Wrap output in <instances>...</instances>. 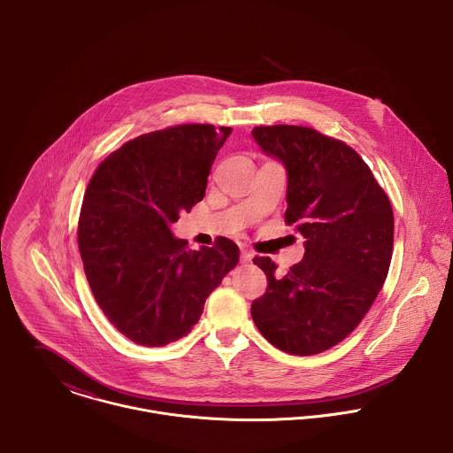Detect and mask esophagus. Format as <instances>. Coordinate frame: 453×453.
I'll return each instance as SVG.
<instances>
[{
  "label": "esophagus",
  "instance_id": "obj_1",
  "mask_svg": "<svg viewBox=\"0 0 453 453\" xmlns=\"http://www.w3.org/2000/svg\"><path fill=\"white\" fill-rule=\"evenodd\" d=\"M253 257H255V255H253L250 250H246V248L241 250V259H242V263H250V261L253 259Z\"/></svg>",
  "mask_w": 453,
  "mask_h": 453
}]
</instances>
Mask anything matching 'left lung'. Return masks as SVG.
<instances>
[{
	"instance_id": "8db88e82",
	"label": "left lung",
	"mask_w": 453,
	"mask_h": 453,
	"mask_svg": "<svg viewBox=\"0 0 453 453\" xmlns=\"http://www.w3.org/2000/svg\"><path fill=\"white\" fill-rule=\"evenodd\" d=\"M253 137L286 167L284 219L305 237V255L284 275L272 259H253L268 286L251 316L273 347L293 356L319 354L357 327L386 282L392 207L345 142L300 126H259Z\"/></svg>"
}]
</instances>
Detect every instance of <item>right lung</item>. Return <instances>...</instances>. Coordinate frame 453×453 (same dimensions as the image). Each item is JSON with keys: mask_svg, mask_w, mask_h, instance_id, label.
<instances>
[{"mask_svg": "<svg viewBox=\"0 0 453 453\" xmlns=\"http://www.w3.org/2000/svg\"><path fill=\"white\" fill-rule=\"evenodd\" d=\"M230 127L187 124L142 134L96 169L78 221V248L94 298L137 345L188 334L207 296L239 263V248L188 250L171 225L205 194Z\"/></svg>", "mask_w": 453, "mask_h": 453, "instance_id": "add662e5", "label": "right lung"}]
</instances>
